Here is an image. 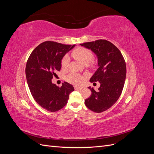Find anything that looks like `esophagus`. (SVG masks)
Returning a JSON list of instances; mask_svg holds the SVG:
<instances>
[{
    "label": "esophagus",
    "mask_w": 154,
    "mask_h": 154,
    "mask_svg": "<svg viewBox=\"0 0 154 154\" xmlns=\"http://www.w3.org/2000/svg\"><path fill=\"white\" fill-rule=\"evenodd\" d=\"M74 88H75V90H82L83 88V87H82V86H74Z\"/></svg>",
    "instance_id": "obj_1"
}]
</instances>
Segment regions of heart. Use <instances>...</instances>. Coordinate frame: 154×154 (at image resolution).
I'll return each instance as SVG.
<instances>
[{
  "instance_id": "heart-1",
  "label": "heart",
  "mask_w": 154,
  "mask_h": 154,
  "mask_svg": "<svg viewBox=\"0 0 154 154\" xmlns=\"http://www.w3.org/2000/svg\"><path fill=\"white\" fill-rule=\"evenodd\" d=\"M71 54L74 58H76V60H79V61H80L85 65L90 63L93 59V57H94L93 53L90 49L82 47L74 49L72 51ZM69 57L67 55L64 56L61 61L62 67L63 69L67 68L69 66ZM66 80L69 83H72V84L79 85L84 80V76L81 75L80 74L72 72L66 76Z\"/></svg>"
}]
</instances>
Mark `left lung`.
<instances>
[{"instance_id": "1", "label": "left lung", "mask_w": 154, "mask_h": 154, "mask_svg": "<svg viewBox=\"0 0 154 154\" xmlns=\"http://www.w3.org/2000/svg\"><path fill=\"white\" fill-rule=\"evenodd\" d=\"M80 45L97 55L99 67L90 82H99L101 84L98 91L88 87L92 93L85 104L93 112H102L110 108L122 94L127 74L125 59L118 48L108 40L100 39Z\"/></svg>"}]
</instances>
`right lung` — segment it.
<instances>
[{"label":"right lung","mask_w":154,"mask_h":154,"mask_svg":"<svg viewBox=\"0 0 154 154\" xmlns=\"http://www.w3.org/2000/svg\"><path fill=\"white\" fill-rule=\"evenodd\" d=\"M74 45H66L45 41L32 51L27 61L26 75L34 100L40 106L49 112L62 109L67 103L73 86L64 82L59 87L52 83L56 72L61 69L63 56Z\"/></svg>","instance_id":"1"}]
</instances>
